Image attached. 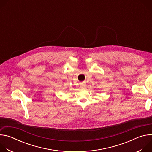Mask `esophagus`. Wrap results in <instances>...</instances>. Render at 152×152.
<instances>
[{
    "label": "esophagus",
    "instance_id": "1",
    "mask_svg": "<svg viewBox=\"0 0 152 152\" xmlns=\"http://www.w3.org/2000/svg\"><path fill=\"white\" fill-rule=\"evenodd\" d=\"M85 87H86V84H85L83 83H80V88H85Z\"/></svg>",
    "mask_w": 152,
    "mask_h": 152
}]
</instances>
